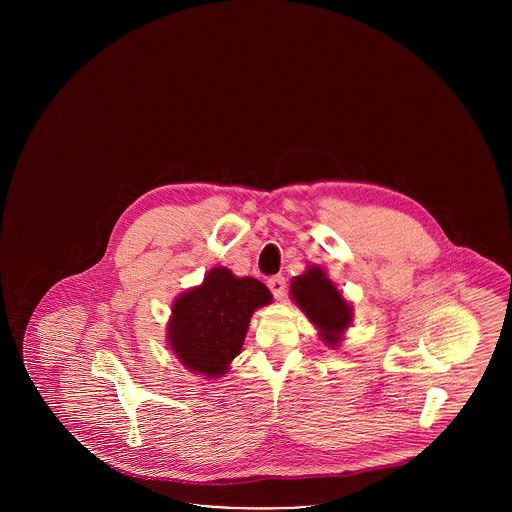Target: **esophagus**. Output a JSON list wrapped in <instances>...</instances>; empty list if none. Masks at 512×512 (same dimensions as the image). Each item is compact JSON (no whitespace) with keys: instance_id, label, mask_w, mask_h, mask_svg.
I'll return each mask as SVG.
<instances>
[{"instance_id":"1","label":"esophagus","mask_w":512,"mask_h":512,"mask_svg":"<svg viewBox=\"0 0 512 512\" xmlns=\"http://www.w3.org/2000/svg\"><path fill=\"white\" fill-rule=\"evenodd\" d=\"M268 288L276 299H282L286 295V278L284 276H272L268 280Z\"/></svg>"}]
</instances>
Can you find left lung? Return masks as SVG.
<instances>
[{
  "instance_id": "8db88e82",
  "label": "left lung",
  "mask_w": 512,
  "mask_h": 512,
  "mask_svg": "<svg viewBox=\"0 0 512 512\" xmlns=\"http://www.w3.org/2000/svg\"><path fill=\"white\" fill-rule=\"evenodd\" d=\"M292 301L317 328L318 338L328 347H340L345 332L353 324V305L330 280L326 270L309 265L303 274L292 278Z\"/></svg>"
}]
</instances>
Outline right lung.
I'll use <instances>...</instances> for the list:
<instances>
[{"label": "right lung", "instance_id": "obj_1", "mask_svg": "<svg viewBox=\"0 0 512 512\" xmlns=\"http://www.w3.org/2000/svg\"><path fill=\"white\" fill-rule=\"evenodd\" d=\"M270 303L272 293L257 278L211 268L199 286L174 299L167 343L192 374L220 378L240 355L253 313Z\"/></svg>", "mask_w": 512, "mask_h": 512}]
</instances>
